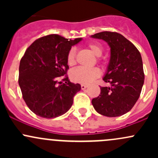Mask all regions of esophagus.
Segmentation results:
<instances>
[{
  "label": "esophagus",
  "mask_w": 158,
  "mask_h": 158,
  "mask_svg": "<svg viewBox=\"0 0 158 158\" xmlns=\"http://www.w3.org/2000/svg\"><path fill=\"white\" fill-rule=\"evenodd\" d=\"M87 87H88V85H85V84H82V85H81V89H85Z\"/></svg>",
  "instance_id": "1"
}]
</instances>
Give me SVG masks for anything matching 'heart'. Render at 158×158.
Masks as SVG:
<instances>
[{
	"label": "heart",
	"mask_w": 158,
	"mask_h": 158,
	"mask_svg": "<svg viewBox=\"0 0 158 158\" xmlns=\"http://www.w3.org/2000/svg\"><path fill=\"white\" fill-rule=\"evenodd\" d=\"M88 47L91 52L97 57L101 56L103 52V48L100 44L92 43L89 44ZM76 51L75 48H71L67 54V63L70 66L76 64ZM101 75L100 69L97 67L84 68L77 67L70 72V79L75 82L82 84H89L93 82L95 79L98 78Z\"/></svg>",
	"instance_id": "1"
}]
</instances>
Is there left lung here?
<instances>
[{
  "mask_svg": "<svg viewBox=\"0 0 158 158\" xmlns=\"http://www.w3.org/2000/svg\"><path fill=\"white\" fill-rule=\"evenodd\" d=\"M91 37L109 44L111 56L103 80L110 83L92 100L95 111L107 117H118L133 108L144 85V74L141 53L122 34L104 31Z\"/></svg>",
  "mask_w": 158,
  "mask_h": 158,
  "instance_id": "8db88e82",
  "label": "left lung"
}]
</instances>
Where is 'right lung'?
I'll list each match as a JSON object with an SVG mask.
<instances>
[{
	"label": "right lung",
	"mask_w": 158,
	"mask_h": 158,
	"mask_svg": "<svg viewBox=\"0 0 158 158\" xmlns=\"http://www.w3.org/2000/svg\"><path fill=\"white\" fill-rule=\"evenodd\" d=\"M82 40L47 35L35 40L20 60L19 85L27 106L36 115L54 118L71 108L81 85L70 82L66 76L63 84L58 80L69 69L66 58L69 49Z\"/></svg>",
	"instance_id": "right-lung-1"
}]
</instances>
